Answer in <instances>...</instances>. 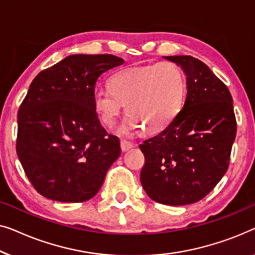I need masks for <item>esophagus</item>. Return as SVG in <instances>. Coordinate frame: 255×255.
I'll return each instance as SVG.
<instances>
[{
  "instance_id": "1",
  "label": "esophagus",
  "mask_w": 255,
  "mask_h": 255,
  "mask_svg": "<svg viewBox=\"0 0 255 255\" xmlns=\"http://www.w3.org/2000/svg\"><path fill=\"white\" fill-rule=\"evenodd\" d=\"M120 146H121V150H123L124 152H126L129 149H131L132 146H134V144H132L131 142H128V141H121Z\"/></svg>"
}]
</instances>
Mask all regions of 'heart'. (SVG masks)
<instances>
[{"label": "heart", "instance_id": "heart-1", "mask_svg": "<svg viewBox=\"0 0 255 255\" xmlns=\"http://www.w3.org/2000/svg\"><path fill=\"white\" fill-rule=\"evenodd\" d=\"M111 89L93 93V105L106 127H113L125 104L127 114L120 135L149 134L166 129L182 111L186 98V78L173 62L132 66L118 71L110 80Z\"/></svg>", "mask_w": 255, "mask_h": 255}]
</instances>
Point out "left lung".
Instances as JSON below:
<instances>
[{"mask_svg": "<svg viewBox=\"0 0 255 255\" xmlns=\"http://www.w3.org/2000/svg\"><path fill=\"white\" fill-rule=\"evenodd\" d=\"M186 75L187 96L177 119L139 149L142 187L167 206L198 202L218 184L230 162L237 124L229 89L202 61L164 56Z\"/></svg>", "mask_w": 255, "mask_h": 255, "instance_id": "obj_1", "label": "left lung"}]
</instances>
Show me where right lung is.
Here are the masks:
<instances>
[{
  "label": "right lung",
  "instance_id": "right-lung-1",
  "mask_svg": "<svg viewBox=\"0 0 255 255\" xmlns=\"http://www.w3.org/2000/svg\"><path fill=\"white\" fill-rule=\"evenodd\" d=\"M125 61L111 54L67 56L39 73L18 111L17 156L39 194L84 202L102 187L121 149L93 105L98 77Z\"/></svg>",
  "mask_w": 255,
  "mask_h": 255
}]
</instances>
